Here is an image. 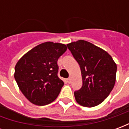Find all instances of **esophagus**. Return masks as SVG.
I'll use <instances>...</instances> for the list:
<instances>
[{
  "label": "esophagus",
  "mask_w": 129,
  "mask_h": 129,
  "mask_svg": "<svg viewBox=\"0 0 129 129\" xmlns=\"http://www.w3.org/2000/svg\"><path fill=\"white\" fill-rule=\"evenodd\" d=\"M66 81H67L68 84H70V82H71V79H70V78L67 79H66Z\"/></svg>",
  "instance_id": "obj_1"
}]
</instances>
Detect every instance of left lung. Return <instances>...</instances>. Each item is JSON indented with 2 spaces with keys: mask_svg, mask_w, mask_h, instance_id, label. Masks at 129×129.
I'll list each match as a JSON object with an SVG mask.
<instances>
[{
  "mask_svg": "<svg viewBox=\"0 0 129 129\" xmlns=\"http://www.w3.org/2000/svg\"><path fill=\"white\" fill-rule=\"evenodd\" d=\"M81 68L82 87L74 92L76 102L94 107L111 93L116 81L117 65L112 56L91 43L79 40L67 44Z\"/></svg>",
  "mask_w": 129,
  "mask_h": 129,
  "instance_id": "obj_1",
  "label": "left lung"
}]
</instances>
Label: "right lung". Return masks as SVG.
Wrapping results in <instances>:
<instances>
[{
	"label": "right lung",
	"mask_w": 129,
	"mask_h": 129,
	"mask_svg": "<svg viewBox=\"0 0 129 129\" xmlns=\"http://www.w3.org/2000/svg\"><path fill=\"white\" fill-rule=\"evenodd\" d=\"M67 48L59 43H43L28 51L16 63L14 78L30 102L47 105L58 97L64 83L57 76V61Z\"/></svg>",
	"instance_id": "right-lung-1"
}]
</instances>
